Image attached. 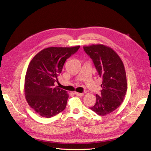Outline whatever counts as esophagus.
Returning <instances> with one entry per match:
<instances>
[{
  "label": "esophagus",
  "instance_id": "1",
  "mask_svg": "<svg viewBox=\"0 0 151 151\" xmlns=\"http://www.w3.org/2000/svg\"><path fill=\"white\" fill-rule=\"evenodd\" d=\"M74 94H75L76 96H84V93H80L75 92Z\"/></svg>",
  "mask_w": 151,
  "mask_h": 151
}]
</instances>
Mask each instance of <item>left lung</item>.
Here are the masks:
<instances>
[{"instance_id":"obj_1","label":"left lung","mask_w":151,"mask_h":151,"mask_svg":"<svg viewBox=\"0 0 151 151\" xmlns=\"http://www.w3.org/2000/svg\"><path fill=\"white\" fill-rule=\"evenodd\" d=\"M85 52L92 59L99 77H102L101 96L90 109L104 116L119 107L127 90L126 72L119 55L109 47L102 44L84 46Z\"/></svg>"}]
</instances>
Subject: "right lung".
Masks as SVG:
<instances>
[{"instance_id": "right-lung-1", "label": "right lung", "mask_w": 151, "mask_h": 151, "mask_svg": "<svg viewBox=\"0 0 151 151\" xmlns=\"http://www.w3.org/2000/svg\"><path fill=\"white\" fill-rule=\"evenodd\" d=\"M79 47H48L30 62L25 76L24 95L29 106L40 116L52 117L65 108L68 94L54 83L65 60Z\"/></svg>"}]
</instances>
